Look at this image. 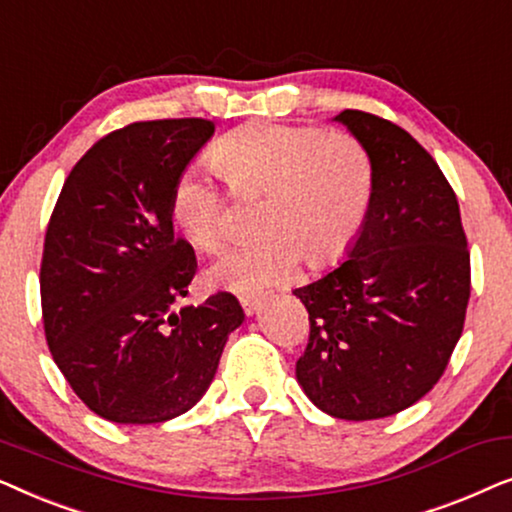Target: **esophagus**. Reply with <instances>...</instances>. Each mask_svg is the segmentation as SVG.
I'll list each match as a JSON object with an SVG mask.
<instances>
[{
    "instance_id": "34e87169",
    "label": "esophagus",
    "mask_w": 512,
    "mask_h": 512,
    "mask_svg": "<svg viewBox=\"0 0 512 512\" xmlns=\"http://www.w3.org/2000/svg\"><path fill=\"white\" fill-rule=\"evenodd\" d=\"M265 296H242L240 303H242V310L247 314H256L258 310H261Z\"/></svg>"
}]
</instances>
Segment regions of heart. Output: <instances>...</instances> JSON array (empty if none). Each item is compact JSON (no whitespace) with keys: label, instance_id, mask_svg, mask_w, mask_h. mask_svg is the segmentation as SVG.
<instances>
[{"label":"heart","instance_id":"heart-1","mask_svg":"<svg viewBox=\"0 0 512 512\" xmlns=\"http://www.w3.org/2000/svg\"><path fill=\"white\" fill-rule=\"evenodd\" d=\"M209 165L235 193H263L265 233L212 265L214 282L240 293L284 282L305 256L314 265L338 261L359 240L373 205V163L345 132L249 123L216 139ZM170 219L202 251H216L230 233L226 195L198 170L174 181Z\"/></svg>","mask_w":512,"mask_h":512}]
</instances>
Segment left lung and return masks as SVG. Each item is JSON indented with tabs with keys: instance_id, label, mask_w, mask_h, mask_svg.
<instances>
[{
	"instance_id": "obj_1",
	"label": "left lung",
	"mask_w": 512,
	"mask_h": 512,
	"mask_svg": "<svg viewBox=\"0 0 512 512\" xmlns=\"http://www.w3.org/2000/svg\"><path fill=\"white\" fill-rule=\"evenodd\" d=\"M335 121L366 149L375 193L347 261L293 291L310 314L296 377L326 415L363 422L410 408L443 377L464 331L471 254L457 195L410 132L356 109Z\"/></svg>"
}]
</instances>
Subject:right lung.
Returning <instances> with one entry per match:
<instances>
[{
    "instance_id": "obj_1",
    "label": "right lung",
    "mask_w": 512,
    "mask_h": 512,
    "mask_svg": "<svg viewBox=\"0 0 512 512\" xmlns=\"http://www.w3.org/2000/svg\"><path fill=\"white\" fill-rule=\"evenodd\" d=\"M214 135L205 118L139 121L86 151L62 186L41 258V312L53 361L95 415L158 424L214 380L244 321L228 291L181 307L198 270L174 235L170 193Z\"/></svg>"
}]
</instances>
